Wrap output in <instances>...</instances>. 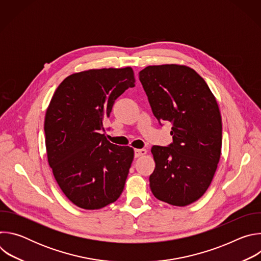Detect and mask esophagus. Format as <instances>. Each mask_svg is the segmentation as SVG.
I'll return each instance as SVG.
<instances>
[{
	"mask_svg": "<svg viewBox=\"0 0 261 261\" xmlns=\"http://www.w3.org/2000/svg\"><path fill=\"white\" fill-rule=\"evenodd\" d=\"M146 153H147V151L145 150V148H136V150L134 151V156H135V158H139L141 156L146 155Z\"/></svg>",
	"mask_w": 261,
	"mask_h": 261,
	"instance_id": "1",
	"label": "esophagus"
}]
</instances>
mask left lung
I'll return each mask as SVG.
<instances>
[{
  "label": "left lung",
  "instance_id": "left-lung-1",
  "mask_svg": "<svg viewBox=\"0 0 261 261\" xmlns=\"http://www.w3.org/2000/svg\"><path fill=\"white\" fill-rule=\"evenodd\" d=\"M156 119L172 123L169 146L154 145L150 175L154 196L175 206L198 200L213 180L221 156L222 119L208 86L192 68L164 64L139 72Z\"/></svg>",
  "mask_w": 261,
  "mask_h": 261
}]
</instances>
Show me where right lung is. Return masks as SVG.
<instances>
[{
  "label": "right lung",
  "mask_w": 261,
  "mask_h": 261,
  "mask_svg": "<svg viewBox=\"0 0 261 261\" xmlns=\"http://www.w3.org/2000/svg\"><path fill=\"white\" fill-rule=\"evenodd\" d=\"M134 86L131 67L90 69L67 76L49 102L48 164L62 192L81 208H102L124 190L134 151L109 142L100 130L117 98Z\"/></svg>",
  "instance_id": "right-lung-1"
}]
</instances>
